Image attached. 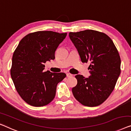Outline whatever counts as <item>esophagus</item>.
I'll return each mask as SVG.
<instances>
[{
  "instance_id": "1",
  "label": "esophagus",
  "mask_w": 131,
  "mask_h": 131,
  "mask_svg": "<svg viewBox=\"0 0 131 131\" xmlns=\"http://www.w3.org/2000/svg\"><path fill=\"white\" fill-rule=\"evenodd\" d=\"M73 76V74H71L70 73H67V77H71Z\"/></svg>"
}]
</instances>
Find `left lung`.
<instances>
[{"label": "left lung", "instance_id": "1", "mask_svg": "<svg viewBox=\"0 0 131 131\" xmlns=\"http://www.w3.org/2000/svg\"><path fill=\"white\" fill-rule=\"evenodd\" d=\"M82 62H90V75L75 76L72 89L75 99L89 107L103 103L113 92L121 74V58L113 41L105 34L92 29L70 32Z\"/></svg>", "mask_w": 131, "mask_h": 131}]
</instances>
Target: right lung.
Here are the masks:
<instances>
[{
  "label": "right lung",
  "instance_id": "right-lung-1",
  "mask_svg": "<svg viewBox=\"0 0 131 131\" xmlns=\"http://www.w3.org/2000/svg\"><path fill=\"white\" fill-rule=\"evenodd\" d=\"M67 33L37 31L26 35L12 57L10 75L17 92L25 102L36 107L54 99L57 84L66 77L64 73L44 71V63L55 59V52Z\"/></svg>",
  "mask_w": 131,
  "mask_h": 131
}]
</instances>
